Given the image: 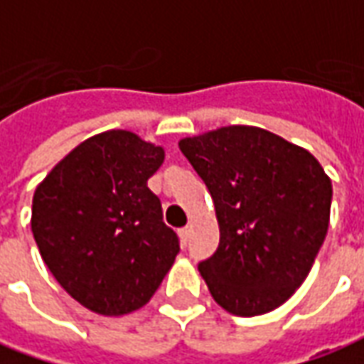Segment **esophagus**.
Segmentation results:
<instances>
[{
    "label": "esophagus",
    "mask_w": 364,
    "mask_h": 364,
    "mask_svg": "<svg viewBox=\"0 0 364 364\" xmlns=\"http://www.w3.org/2000/svg\"><path fill=\"white\" fill-rule=\"evenodd\" d=\"M179 236H181V242L187 244V240H189L191 236V226H183L181 230H179Z\"/></svg>",
    "instance_id": "34e87169"
}]
</instances>
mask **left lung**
I'll list each match as a JSON object with an SVG mask.
<instances>
[{"mask_svg":"<svg viewBox=\"0 0 364 364\" xmlns=\"http://www.w3.org/2000/svg\"><path fill=\"white\" fill-rule=\"evenodd\" d=\"M215 200L220 242L199 272L240 317L268 314L304 284L329 228L333 187L307 149L268 129L226 126L179 141Z\"/></svg>","mask_w":364,"mask_h":364,"instance_id":"left-lung-1","label":"left lung"}]
</instances>
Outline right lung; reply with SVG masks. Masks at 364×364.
Wrapping results in <instances>:
<instances>
[{
    "label": "right lung",
    "mask_w": 364,
    "mask_h": 364,
    "mask_svg": "<svg viewBox=\"0 0 364 364\" xmlns=\"http://www.w3.org/2000/svg\"><path fill=\"white\" fill-rule=\"evenodd\" d=\"M161 146L108 129L63 157L33 195L31 230L60 288L94 314L144 307L179 252L161 203L147 187Z\"/></svg>",
    "instance_id": "obj_1"
}]
</instances>
